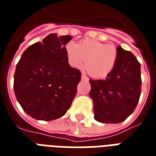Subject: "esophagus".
<instances>
[{
	"label": "esophagus",
	"instance_id": "34e87169",
	"mask_svg": "<svg viewBox=\"0 0 156 156\" xmlns=\"http://www.w3.org/2000/svg\"><path fill=\"white\" fill-rule=\"evenodd\" d=\"M81 78H82V80H83V81H87V80H88V78H87L86 75H84V74H83V75H82Z\"/></svg>",
	"mask_w": 156,
	"mask_h": 156
}]
</instances>
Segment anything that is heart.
Masks as SVG:
<instances>
[{
	"mask_svg": "<svg viewBox=\"0 0 156 156\" xmlns=\"http://www.w3.org/2000/svg\"><path fill=\"white\" fill-rule=\"evenodd\" d=\"M68 60L78 68L85 59L89 74L95 78H105L114 69L118 60L117 48L111 44H105L91 39L83 40L79 44L69 41L65 46Z\"/></svg>",
	"mask_w": 156,
	"mask_h": 156,
	"instance_id": "b5f03b06",
	"label": "heart"
}]
</instances>
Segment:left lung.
Instances as JSON below:
<instances>
[{"label": "left lung", "mask_w": 156, "mask_h": 156, "mask_svg": "<svg viewBox=\"0 0 156 156\" xmlns=\"http://www.w3.org/2000/svg\"><path fill=\"white\" fill-rule=\"evenodd\" d=\"M118 60L112 72L102 80H89L95 119L119 123L133 114L141 95V65L133 53L117 47Z\"/></svg>", "instance_id": "1"}]
</instances>
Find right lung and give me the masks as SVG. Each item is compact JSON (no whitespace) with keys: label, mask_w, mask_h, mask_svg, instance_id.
<instances>
[{"label":"right lung","mask_w":156,"mask_h":156,"mask_svg":"<svg viewBox=\"0 0 156 156\" xmlns=\"http://www.w3.org/2000/svg\"><path fill=\"white\" fill-rule=\"evenodd\" d=\"M72 38L51 33L28 47L16 65L15 97L23 110L35 119L62 117L75 97L81 73L70 66L65 51Z\"/></svg>","instance_id":"right-lung-1"}]
</instances>
